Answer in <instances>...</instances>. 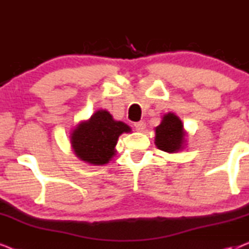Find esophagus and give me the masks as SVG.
Masks as SVG:
<instances>
[{
	"label": "esophagus",
	"mask_w": 249,
	"mask_h": 249,
	"mask_svg": "<svg viewBox=\"0 0 249 249\" xmlns=\"http://www.w3.org/2000/svg\"><path fill=\"white\" fill-rule=\"evenodd\" d=\"M134 127L137 131H144V129L146 128V124L144 121H139V122H136V124H134Z\"/></svg>",
	"instance_id": "obj_1"
}]
</instances>
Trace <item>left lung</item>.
<instances>
[{"label":"left lung","instance_id":"left-lung-1","mask_svg":"<svg viewBox=\"0 0 249 249\" xmlns=\"http://www.w3.org/2000/svg\"><path fill=\"white\" fill-rule=\"evenodd\" d=\"M185 135L181 120L175 113H168L155 128V145L166 153L179 152L186 142Z\"/></svg>","mask_w":249,"mask_h":249}]
</instances>
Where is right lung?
Returning <instances> with one entry per match:
<instances>
[{
    "instance_id": "obj_1",
    "label": "right lung",
    "mask_w": 249,
    "mask_h": 249,
    "mask_svg": "<svg viewBox=\"0 0 249 249\" xmlns=\"http://www.w3.org/2000/svg\"><path fill=\"white\" fill-rule=\"evenodd\" d=\"M131 129L121 121H115L107 110H98L89 120L80 122L71 132V146L81 161L103 165L115 154L119 136Z\"/></svg>"
}]
</instances>
